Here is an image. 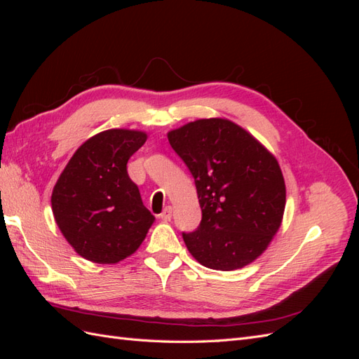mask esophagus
Wrapping results in <instances>:
<instances>
[{
  "label": "esophagus",
  "instance_id": "esophagus-1",
  "mask_svg": "<svg viewBox=\"0 0 359 359\" xmlns=\"http://www.w3.org/2000/svg\"><path fill=\"white\" fill-rule=\"evenodd\" d=\"M163 222H169L172 219V206H166L163 212L158 215Z\"/></svg>",
  "mask_w": 359,
  "mask_h": 359
}]
</instances>
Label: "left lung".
<instances>
[{
    "mask_svg": "<svg viewBox=\"0 0 359 359\" xmlns=\"http://www.w3.org/2000/svg\"><path fill=\"white\" fill-rule=\"evenodd\" d=\"M168 139L191 172L202 210L198 229L182 232L191 256L219 271L252 264L283 219L286 186L276 157L224 118L198 119Z\"/></svg>",
    "mask_w": 359,
    "mask_h": 359,
    "instance_id": "left-lung-1",
    "label": "left lung"
}]
</instances>
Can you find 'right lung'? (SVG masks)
<instances>
[{
	"mask_svg": "<svg viewBox=\"0 0 359 359\" xmlns=\"http://www.w3.org/2000/svg\"><path fill=\"white\" fill-rule=\"evenodd\" d=\"M147 133L111 128L83 142L52 191V211L74 252L95 264L133 255L154 223L127 173V161Z\"/></svg>",
	"mask_w": 359,
	"mask_h": 359,
	"instance_id": "add662e5",
	"label": "right lung"
}]
</instances>
